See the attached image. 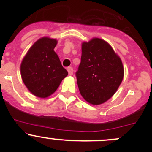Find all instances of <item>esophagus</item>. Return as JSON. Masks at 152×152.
Instances as JSON below:
<instances>
[{"label":"esophagus","instance_id":"obj_1","mask_svg":"<svg viewBox=\"0 0 152 152\" xmlns=\"http://www.w3.org/2000/svg\"><path fill=\"white\" fill-rule=\"evenodd\" d=\"M67 71H68L69 75H70V76H72V75H73V67H67Z\"/></svg>","mask_w":152,"mask_h":152}]
</instances>
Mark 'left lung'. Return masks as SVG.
Returning a JSON list of instances; mask_svg holds the SVG:
<instances>
[{
	"mask_svg": "<svg viewBox=\"0 0 152 152\" xmlns=\"http://www.w3.org/2000/svg\"><path fill=\"white\" fill-rule=\"evenodd\" d=\"M120 56L104 39L94 37L82 44V57L76 76L79 92L87 102L99 105L108 101L124 79Z\"/></svg>",
	"mask_w": 152,
	"mask_h": 152,
	"instance_id": "1",
	"label": "left lung"
}]
</instances>
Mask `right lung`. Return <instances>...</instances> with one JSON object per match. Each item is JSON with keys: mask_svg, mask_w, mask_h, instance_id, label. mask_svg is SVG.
I'll return each instance as SVG.
<instances>
[{"mask_svg": "<svg viewBox=\"0 0 152 152\" xmlns=\"http://www.w3.org/2000/svg\"><path fill=\"white\" fill-rule=\"evenodd\" d=\"M56 39L43 37L29 48L20 65L22 80L37 97L45 99L53 94L68 73L53 50Z\"/></svg>", "mask_w": 152, "mask_h": 152, "instance_id": "right-lung-1", "label": "right lung"}]
</instances>
